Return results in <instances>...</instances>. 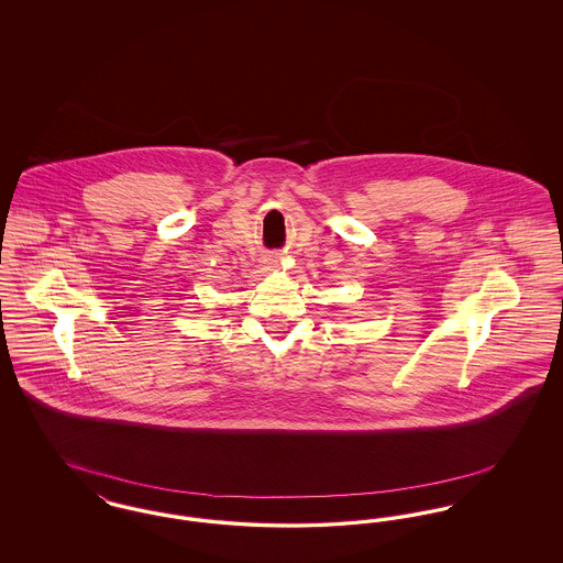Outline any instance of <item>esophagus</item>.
I'll return each instance as SVG.
<instances>
[{"label": "esophagus", "mask_w": 563, "mask_h": 563, "mask_svg": "<svg viewBox=\"0 0 563 563\" xmlns=\"http://www.w3.org/2000/svg\"><path fill=\"white\" fill-rule=\"evenodd\" d=\"M269 262H276V260H269Z\"/></svg>", "instance_id": "34e87169"}]
</instances>
